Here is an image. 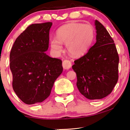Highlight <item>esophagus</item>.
I'll use <instances>...</instances> for the list:
<instances>
[{
    "instance_id": "esophagus-1",
    "label": "esophagus",
    "mask_w": 130,
    "mask_h": 130,
    "mask_svg": "<svg viewBox=\"0 0 130 130\" xmlns=\"http://www.w3.org/2000/svg\"><path fill=\"white\" fill-rule=\"evenodd\" d=\"M72 66V63L70 61L65 60L63 61V67L64 69H69Z\"/></svg>"
}]
</instances>
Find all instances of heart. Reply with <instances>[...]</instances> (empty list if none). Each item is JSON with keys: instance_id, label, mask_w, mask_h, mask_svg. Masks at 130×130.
<instances>
[{"instance_id": "b5f03b06", "label": "heart", "mask_w": 130, "mask_h": 130, "mask_svg": "<svg viewBox=\"0 0 130 130\" xmlns=\"http://www.w3.org/2000/svg\"><path fill=\"white\" fill-rule=\"evenodd\" d=\"M95 35V29L91 24L69 23L57 30L56 37L50 38V45L56 56L61 53L62 44H64L69 54L74 57L81 56L90 48Z\"/></svg>"}]
</instances>
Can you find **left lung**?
<instances>
[{"mask_svg":"<svg viewBox=\"0 0 130 130\" xmlns=\"http://www.w3.org/2000/svg\"><path fill=\"white\" fill-rule=\"evenodd\" d=\"M95 44L84 56L74 61L80 93L89 99H100L111 93L118 79L119 57L111 35L97 20Z\"/></svg>","mask_w":130,"mask_h":130,"instance_id":"left-lung-1","label":"left lung"}]
</instances>
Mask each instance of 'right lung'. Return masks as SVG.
Listing matches in <instances>:
<instances>
[{"instance_id": "obj_1", "label": "right lung", "mask_w": 130, "mask_h": 130, "mask_svg": "<svg viewBox=\"0 0 130 130\" xmlns=\"http://www.w3.org/2000/svg\"><path fill=\"white\" fill-rule=\"evenodd\" d=\"M52 22L29 25L16 39L10 53L14 92L25 104L42 102L63 72L62 61L46 54Z\"/></svg>"}]
</instances>
